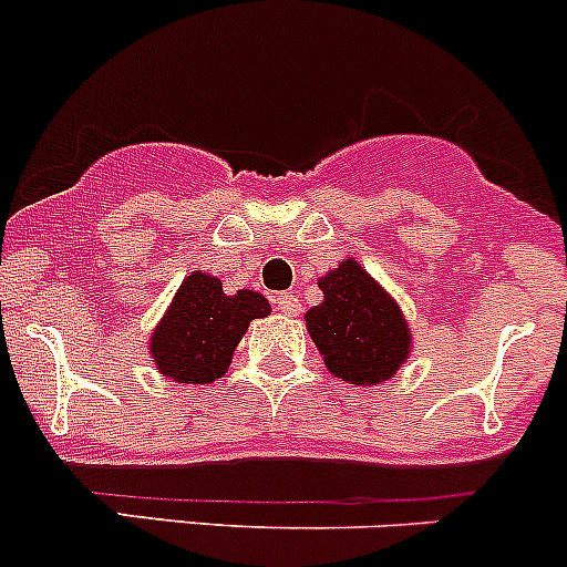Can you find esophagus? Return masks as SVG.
I'll use <instances>...</instances> for the list:
<instances>
[{
    "instance_id": "1",
    "label": "esophagus",
    "mask_w": 567,
    "mask_h": 567,
    "mask_svg": "<svg viewBox=\"0 0 567 567\" xmlns=\"http://www.w3.org/2000/svg\"><path fill=\"white\" fill-rule=\"evenodd\" d=\"M274 305H277V310L282 312V316H299V310H301V305H299V299H296V296H290V293H279L277 299H274Z\"/></svg>"
}]
</instances>
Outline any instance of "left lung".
I'll list each match as a JSON object with an SVG mask.
<instances>
[{
	"mask_svg": "<svg viewBox=\"0 0 567 567\" xmlns=\"http://www.w3.org/2000/svg\"><path fill=\"white\" fill-rule=\"evenodd\" d=\"M318 288L323 301L305 320L329 373L357 386L392 379L411 351L398 301L353 257L320 277Z\"/></svg>",
	"mask_w": 567,
	"mask_h": 567,
	"instance_id": "8db88e82",
	"label": "left lung"
}]
</instances>
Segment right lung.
<instances>
[{
	"label": "right lung",
	"instance_id": "1",
	"mask_svg": "<svg viewBox=\"0 0 567 567\" xmlns=\"http://www.w3.org/2000/svg\"><path fill=\"white\" fill-rule=\"evenodd\" d=\"M268 312L266 296L255 290L227 296L221 279L192 271L153 329L151 359L177 384H210L227 373L251 320Z\"/></svg>",
	"mask_w": 567,
	"mask_h": 567
}]
</instances>
